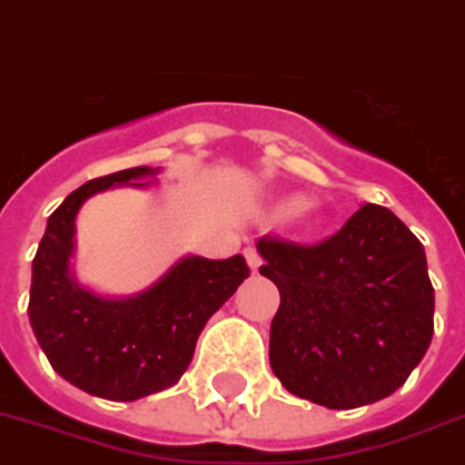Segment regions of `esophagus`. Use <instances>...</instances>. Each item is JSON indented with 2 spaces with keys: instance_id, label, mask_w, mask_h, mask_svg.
Here are the masks:
<instances>
[{
  "instance_id": "1",
  "label": "esophagus",
  "mask_w": 465,
  "mask_h": 465,
  "mask_svg": "<svg viewBox=\"0 0 465 465\" xmlns=\"http://www.w3.org/2000/svg\"><path fill=\"white\" fill-rule=\"evenodd\" d=\"M245 260H247V264H250V270H252L254 274H257V272H260V267H262L260 252H257V250H252V247H247V250H245Z\"/></svg>"
}]
</instances>
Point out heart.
Instances as JSON below:
<instances>
[{"label": "heart", "instance_id": "1", "mask_svg": "<svg viewBox=\"0 0 465 465\" xmlns=\"http://www.w3.org/2000/svg\"><path fill=\"white\" fill-rule=\"evenodd\" d=\"M282 208H284L286 213L302 211V208H303V201H302V198H286L284 203H282Z\"/></svg>", "mask_w": 465, "mask_h": 465}]
</instances>
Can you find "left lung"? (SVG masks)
Returning a JSON list of instances; mask_svg holds the SVG:
<instances>
[{"instance_id":"obj_1","label":"left lung","mask_w":465,"mask_h":465,"mask_svg":"<svg viewBox=\"0 0 465 465\" xmlns=\"http://www.w3.org/2000/svg\"><path fill=\"white\" fill-rule=\"evenodd\" d=\"M257 252L282 296L270 362L289 392L352 410L407 382L434 336V286L424 245L392 211L365 203L321 245L262 237Z\"/></svg>"}]
</instances>
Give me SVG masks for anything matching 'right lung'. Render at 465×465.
Listing matches in <instances>:
<instances>
[{"label": "right lung", "mask_w": 465, "mask_h": 465, "mask_svg": "<svg viewBox=\"0 0 465 465\" xmlns=\"http://www.w3.org/2000/svg\"><path fill=\"white\" fill-rule=\"evenodd\" d=\"M159 173L162 166H137L73 191L51 213L31 267L29 321L41 351L63 380L113 402L176 385L208 319L250 277L242 254H183L137 294L110 296L80 284L73 264L80 208L110 188L156 186Z\"/></svg>", "instance_id": "right-lung-1"}]
</instances>
